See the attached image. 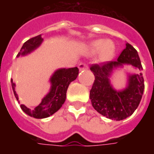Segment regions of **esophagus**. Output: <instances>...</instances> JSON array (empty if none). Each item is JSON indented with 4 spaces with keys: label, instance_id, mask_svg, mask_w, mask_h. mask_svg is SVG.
<instances>
[{
    "label": "esophagus",
    "instance_id": "obj_1",
    "mask_svg": "<svg viewBox=\"0 0 154 154\" xmlns=\"http://www.w3.org/2000/svg\"><path fill=\"white\" fill-rule=\"evenodd\" d=\"M78 67H79V69H80V71H82V70H86V69H88V66H87L86 64H84V63H80Z\"/></svg>",
    "mask_w": 154,
    "mask_h": 154
}]
</instances>
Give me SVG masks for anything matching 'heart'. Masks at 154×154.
<instances>
[{
  "instance_id": "heart-1",
  "label": "heart",
  "mask_w": 154,
  "mask_h": 154,
  "mask_svg": "<svg viewBox=\"0 0 154 154\" xmlns=\"http://www.w3.org/2000/svg\"><path fill=\"white\" fill-rule=\"evenodd\" d=\"M86 53L88 56H95L98 54V62L100 63H107L114 59L116 53V46L111 40L97 39L87 45Z\"/></svg>"
}]
</instances>
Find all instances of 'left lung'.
<instances>
[{
    "label": "left lung",
    "mask_w": 154,
    "mask_h": 154,
    "mask_svg": "<svg viewBox=\"0 0 154 154\" xmlns=\"http://www.w3.org/2000/svg\"><path fill=\"white\" fill-rule=\"evenodd\" d=\"M124 65H131L140 71L142 66L137 51L126 43V48L115 62L91 67L95 80L90 91V99L93 108L99 114L116 121H121L133 114L137 109L144 92V79L141 73L126 74V86L116 89L113 86L111 78L116 71Z\"/></svg>",
    "instance_id": "1"
}]
</instances>
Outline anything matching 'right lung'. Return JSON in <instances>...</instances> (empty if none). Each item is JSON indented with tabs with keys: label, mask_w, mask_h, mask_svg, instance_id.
Returning a JSON list of instances; mask_svg holds the SVG:
<instances>
[{
	"label": "right lung",
	"mask_w": 154,
	"mask_h": 154,
	"mask_svg": "<svg viewBox=\"0 0 154 154\" xmlns=\"http://www.w3.org/2000/svg\"><path fill=\"white\" fill-rule=\"evenodd\" d=\"M44 38H42V34L27 40L21 47L20 51L17 55V57L26 56L32 52L36 51L40 45H42ZM79 74V68H61L56 69L50 78L51 88L49 92L42 98L41 103L34 109H30L25 104H20L22 110L32 117L37 119H43L49 117L62 106L66 100V93L69 84L74 81ZM12 88L14 93L16 99L19 101L18 94L15 91V83L11 80ZM20 103V101H19Z\"/></svg>",
	"instance_id": "obj_1"
}]
</instances>
